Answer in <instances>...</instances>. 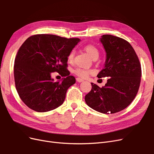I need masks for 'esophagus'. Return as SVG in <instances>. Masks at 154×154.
Listing matches in <instances>:
<instances>
[{
  "label": "esophagus",
  "mask_w": 154,
  "mask_h": 154,
  "mask_svg": "<svg viewBox=\"0 0 154 154\" xmlns=\"http://www.w3.org/2000/svg\"><path fill=\"white\" fill-rule=\"evenodd\" d=\"M76 81H77V82H79V83H80V82H83V79H82V78H76Z\"/></svg>",
  "instance_id": "obj_1"
}]
</instances>
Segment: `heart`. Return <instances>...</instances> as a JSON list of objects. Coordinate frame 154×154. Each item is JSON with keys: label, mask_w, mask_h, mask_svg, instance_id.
<instances>
[{"label": "heart", "mask_w": 154, "mask_h": 154, "mask_svg": "<svg viewBox=\"0 0 154 154\" xmlns=\"http://www.w3.org/2000/svg\"><path fill=\"white\" fill-rule=\"evenodd\" d=\"M83 50H84L85 52L90 56L93 60L97 59L99 57L100 52L99 50L97 49L95 45L92 44H87L83 47ZM74 51L72 50L67 56V60L69 62H72L74 58ZM92 72L91 70H87V69H83L81 68H76L74 71V73L76 74V76L80 77L82 78H87L89 74Z\"/></svg>", "instance_id": "obj_1"}]
</instances>
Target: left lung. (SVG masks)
Segmentation results:
<instances>
[{
    "instance_id": "obj_1",
    "label": "left lung",
    "mask_w": 154,
    "mask_h": 154,
    "mask_svg": "<svg viewBox=\"0 0 154 154\" xmlns=\"http://www.w3.org/2000/svg\"><path fill=\"white\" fill-rule=\"evenodd\" d=\"M100 41L106 52V61L97 76L109 78L101 88L91 83L92 89L85 100L88 106L99 112L114 114L127 108L136 97L141 82V64L127 40L104 35Z\"/></svg>"
}]
</instances>
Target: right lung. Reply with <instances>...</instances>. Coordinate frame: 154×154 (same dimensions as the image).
Here are the masks:
<instances>
[{
    "mask_svg": "<svg viewBox=\"0 0 154 154\" xmlns=\"http://www.w3.org/2000/svg\"><path fill=\"white\" fill-rule=\"evenodd\" d=\"M80 41L54 35L29 37L18 51L14 65L16 89L20 99L39 112L57 109L66 98L67 91L76 83L67 70V56ZM65 77L55 82L51 73Z\"/></svg>",
    "mask_w": 154,
    "mask_h": 154,
    "instance_id": "obj_1",
    "label": "right lung"
}]
</instances>
